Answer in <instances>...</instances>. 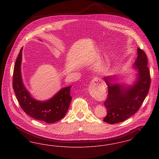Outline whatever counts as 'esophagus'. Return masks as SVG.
I'll return each mask as SVG.
<instances>
[{"label": "esophagus", "mask_w": 159, "mask_h": 159, "mask_svg": "<svg viewBox=\"0 0 159 159\" xmlns=\"http://www.w3.org/2000/svg\"><path fill=\"white\" fill-rule=\"evenodd\" d=\"M98 80H97V81H98ZM99 80L100 81V79H99ZM91 85V88H89V90H90V89H91V90H93V89H96V86H95V85L94 84H92Z\"/></svg>", "instance_id": "34e87169"}]
</instances>
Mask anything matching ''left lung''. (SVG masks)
Instances as JSON below:
<instances>
[{
  "instance_id": "left-lung-1",
  "label": "left lung",
  "mask_w": 159,
  "mask_h": 159,
  "mask_svg": "<svg viewBox=\"0 0 159 159\" xmlns=\"http://www.w3.org/2000/svg\"><path fill=\"white\" fill-rule=\"evenodd\" d=\"M137 57L133 68L137 71L136 79L132 85L112 83L115 76L105 77L108 96L104 102L107 114L103 121L110 124L123 121L138 111L146 98L150 86V74L145 53L137 49Z\"/></svg>"
}]
</instances>
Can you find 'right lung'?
<instances>
[{
  "instance_id": "right-lung-1",
  "label": "right lung",
  "mask_w": 159,
  "mask_h": 159,
  "mask_svg": "<svg viewBox=\"0 0 159 159\" xmlns=\"http://www.w3.org/2000/svg\"><path fill=\"white\" fill-rule=\"evenodd\" d=\"M22 51L23 48L15 62L12 82L20 105L25 113L38 120L47 123L60 120L68 111L72 98L70 96L71 86L61 89L51 98L45 101H38L32 97L23 82L21 71Z\"/></svg>"
}]
</instances>
